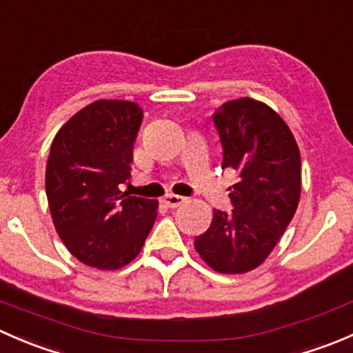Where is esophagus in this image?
Segmentation results:
<instances>
[{
    "label": "esophagus",
    "mask_w": 353,
    "mask_h": 353,
    "mask_svg": "<svg viewBox=\"0 0 353 353\" xmlns=\"http://www.w3.org/2000/svg\"><path fill=\"white\" fill-rule=\"evenodd\" d=\"M162 201L163 205H167L169 208H177V206H181L184 201H186V198L179 196V194H165Z\"/></svg>",
    "instance_id": "1"
}]
</instances>
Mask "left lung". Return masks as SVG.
<instances>
[{
	"label": "left lung",
	"instance_id": "obj_1",
	"mask_svg": "<svg viewBox=\"0 0 353 353\" xmlns=\"http://www.w3.org/2000/svg\"><path fill=\"white\" fill-rule=\"evenodd\" d=\"M222 169L239 181L229 188L234 210H213L194 239L199 258L223 275L258 268L285 232L301 198V152L285 121L265 102L241 97L213 112Z\"/></svg>",
	"mask_w": 353,
	"mask_h": 353
}]
</instances>
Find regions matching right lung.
Listing matches in <instances>:
<instances>
[{"label":"right lung","instance_id":"right-lung-1","mask_svg":"<svg viewBox=\"0 0 353 353\" xmlns=\"http://www.w3.org/2000/svg\"><path fill=\"white\" fill-rule=\"evenodd\" d=\"M143 110L101 99L59 128L46 165V194L56 232L87 266L119 270L140 254L154 227L157 199L128 196L133 143Z\"/></svg>","mask_w":353,"mask_h":353}]
</instances>
